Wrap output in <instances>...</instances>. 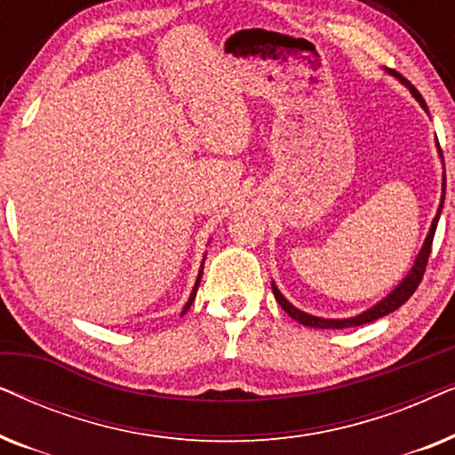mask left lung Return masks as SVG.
I'll return each instance as SVG.
<instances>
[{"label": "left lung", "mask_w": 455, "mask_h": 455, "mask_svg": "<svg viewBox=\"0 0 455 455\" xmlns=\"http://www.w3.org/2000/svg\"><path fill=\"white\" fill-rule=\"evenodd\" d=\"M391 74H394L395 78H400L402 83L408 86L410 92H412V95L416 97V101H419V103L422 105V108L427 109V103H425V99H422L420 92L416 91L414 86L410 84L408 80L402 76V74H397V72H394V70H391ZM443 201H445V172H443V195H441L439 211H437V215H435V220H433V223H431V229H428V235H427V240H425V246H422L420 254H419V257H416V263H414V267H412V271H410L408 275H406V279H403V282H402L400 285H397V288H395L394 291H391V294H389L387 298H383V300L379 302L377 307L369 308V310H366V313H363V315L354 316V319H321V316L307 315V313H302V310H298L296 307H291V304L282 296V291H279V290L275 288V285H273V294H275V300L279 302V307H282V308L285 310V313H288L294 321L302 323V325H307V327H316V329H344V327H356V325H364V323L377 321V319H381V316H385V315L394 313L395 308H400L402 304L406 302L408 298L414 294L416 288H419L422 275H425V269H427V263H428V254H431V246H433V238H435V229H437V221H439L441 209H443Z\"/></svg>", "instance_id": "8db88e82"}]
</instances>
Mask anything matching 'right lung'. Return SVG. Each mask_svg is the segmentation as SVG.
<instances>
[{"instance_id":"obj_1","label":"right lung","mask_w":455,"mask_h":455,"mask_svg":"<svg viewBox=\"0 0 455 455\" xmlns=\"http://www.w3.org/2000/svg\"><path fill=\"white\" fill-rule=\"evenodd\" d=\"M198 283H201V273H198V279H196V285H195V290H192V294H190V300L186 302V308H184V313L186 310L190 308V304H192V300H195V296H196V290H198Z\"/></svg>"}]
</instances>
